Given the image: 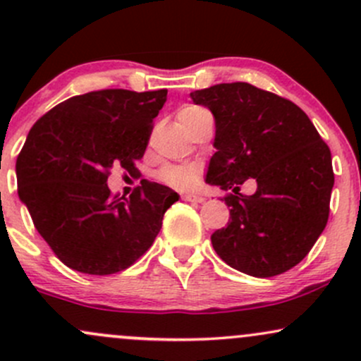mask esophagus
<instances>
[{
	"label": "esophagus",
	"mask_w": 361,
	"mask_h": 361,
	"mask_svg": "<svg viewBox=\"0 0 361 361\" xmlns=\"http://www.w3.org/2000/svg\"><path fill=\"white\" fill-rule=\"evenodd\" d=\"M181 198H183L185 202H193V204H202V202L205 200L202 195H197V193H183L181 195Z\"/></svg>",
	"instance_id": "obj_1"
}]
</instances>
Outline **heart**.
Returning <instances> with one entry per match:
<instances>
[{
  "instance_id": "obj_1",
  "label": "heart",
  "mask_w": 361,
  "mask_h": 361,
  "mask_svg": "<svg viewBox=\"0 0 361 361\" xmlns=\"http://www.w3.org/2000/svg\"><path fill=\"white\" fill-rule=\"evenodd\" d=\"M202 111H205V109L197 105H188L178 114V118H180L181 126H183L190 118L202 114ZM157 180L169 186V188L192 190L197 188L198 183H200V168L195 166V164H169V166L159 169Z\"/></svg>"
}]
</instances>
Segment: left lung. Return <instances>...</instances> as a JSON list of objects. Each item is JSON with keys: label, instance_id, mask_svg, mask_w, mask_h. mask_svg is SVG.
<instances>
[{"label": "left lung", "instance_id": "left-lung-1", "mask_svg": "<svg viewBox=\"0 0 361 361\" xmlns=\"http://www.w3.org/2000/svg\"><path fill=\"white\" fill-rule=\"evenodd\" d=\"M214 114L217 149L207 183L233 190L215 252L234 270L268 279L299 264L329 219L333 163L327 144L295 103L250 82H222L190 93ZM247 177L257 193L243 195Z\"/></svg>", "mask_w": 361, "mask_h": 361}]
</instances>
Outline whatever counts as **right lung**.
I'll use <instances>...</instances> for the list:
<instances>
[{
    "mask_svg": "<svg viewBox=\"0 0 361 361\" xmlns=\"http://www.w3.org/2000/svg\"><path fill=\"white\" fill-rule=\"evenodd\" d=\"M168 90H100L42 115L16 157L18 197L35 229L66 267L114 275L154 243L180 195L140 180L130 197L110 192L114 166L134 175Z\"/></svg>",
    "mask_w": 361,
    "mask_h": 361,
    "instance_id": "obj_1",
    "label": "right lung"
}]
</instances>
